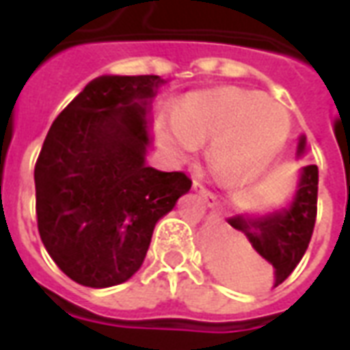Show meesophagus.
Returning a JSON list of instances; mask_svg holds the SVG:
<instances>
[{
	"label": "esophagus",
	"instance_id": "1",
	"mask_svg": "<svg viewBox=\"0 0 350 350\" xmlns=\"http://www.w3.org/2000/svg\"><path fill=\"white\" fill-rule=\"evenodd\" d=\"M193 189L197 191L198 195H202V197H204L206 204H208V206H215V202H217V198H215V195H213L212 191L206 189L204 185L198 182V180H193Z\"/></svg>",
	"mask_w": 350,
	"mask_h": 350
}]
</instances>
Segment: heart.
<instances>
[{
	"instance_id": "b5f03b06",
	"label": "heart",
	"mask_w": 350,
	"mask_h": 350,
	"mask_svg": "<svg viewBox=\"0 0 350 350\" xmlns=\"http://www.w3.org/2000/svg\"><path fill=\"white\" fill-rule=\"evenodd\" d=\"M291 116L283 105L245 90H223L189 99L174 116L167 142L187 155L208 146V165L219 180L242 182L258 174L285 146Z\"/></svg>"
}]
</instances>
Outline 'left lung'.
Wrapping results in <instances>:
<instances>
[{
	"mask_svg": "<svg viewBox=\"0 0 350 350\" xmlns=\"http://www.w3.org/2000/svg\"><path fill=\"white\" fill-rule=\"evenodd\" d=\"M306 140H300V152ZM317 193H319V168L309 165L301 172L298 193L293 206L283 212L270 213L262 217H230L228 225L240 232L243 245L264 258L273 270V286L281 285L308 250L317 219ZM221 271L234 281H243V273L232 262L228 253L219 251Z\"/></svg>",
	"mask_w": 350,
	"mask_h": 350,
	"instance_id": "obj_1",
	"label": "left lung"
}]
</instances>
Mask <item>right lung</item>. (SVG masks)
Instances as JSON below:
<instances>
[{"label":"right lung","instance_id":"add662e5","mask_svg":"<svg viewBox=\"0 0 350 350\" xmlns=\"http://www.w3.org/2000/svg\"><path fill=\"white\" fill-rule=\"evenodd\" d=\"M163 80L100 77L57 116L35 163L39 234L84 286L120 285L144 262L155 223L191 189L144 161L148 99Z\"/></svg>","mask_w":350,"mask_h":350}]
</instances>
